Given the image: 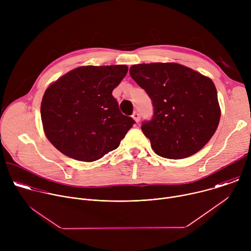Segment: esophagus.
<instances>
[{"mask_svg":"<svg viewBox=\"0 0 251 251\" xmlns=\"http://www.w3.org/2000/svg\"><path fill=\"white\" fill-rule=\"evenodd\" d=\"M132 118L135 120L136 123H138L140 121V114L138 112H134L132 115Z\"/></svg>","mask_w":251,"mask_h":251,"instance_id":"esophagus-1","label":"esophagus"}]
</instances>
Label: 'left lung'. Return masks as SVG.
Here are the masks:
<instances>
[{
    "label": "left lung",
    "mask_w": 251,
    "mask_h": 251,
    "mask_svg": "<svg viewBox=\"0 0 251 251\" xmlns=\"http://www.w3.org/2000/svg\"><path fill=\"white\" fill-rule=\"evenodd\" d=\"M129 73L153 102L154 116L141 129L154 152L175 160L199 152L217 131L221 119L212 80L176 62L134 64Z\"/></svg>",
    "instance_id": "left-lung-1"
}]
</instances>
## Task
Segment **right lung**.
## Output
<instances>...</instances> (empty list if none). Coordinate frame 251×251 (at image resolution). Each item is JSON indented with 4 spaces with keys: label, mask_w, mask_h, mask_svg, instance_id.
<instances>
[{
    "label": "right lung",
    "mask_w": 251,
    "mask_h": 251,
    "mask_svg": "<svg viewBox=\"0 0 251 251\" xmlns=\"http://www.w3.org/2000/svg\"><path fill=\"white\" fill-rule=\"evenodd\" d=\"M127 71L124 64L79 66L47 88L42 122L47 138L59 152L93 162L118 148L135 123L120 112L112 95Z\"/></svg>",
    "instance_id": "obj_1"
}]
</instances>
